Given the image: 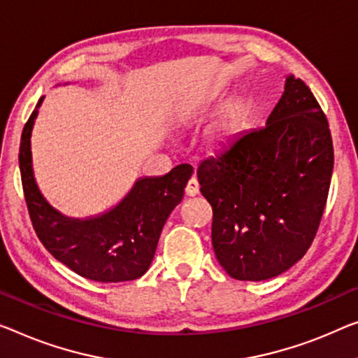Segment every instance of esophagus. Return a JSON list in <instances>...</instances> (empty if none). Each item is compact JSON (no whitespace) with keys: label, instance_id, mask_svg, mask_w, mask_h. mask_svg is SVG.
<instances>
[{"label":"esophagus","instance_id":"1","mask_svg":"<svg viewBox=\"0 0 358 358\" xmlns=\"http://www.w3.org/2000/svg\"><path fill=\"white\" fill-rule=\"evenodd\" d=\"M197 193H199V183H197L196 177H193L188 181V185H186V194L196 196Z\"/></svg>","mask_w":358,"mask_h":358}]
</instances>
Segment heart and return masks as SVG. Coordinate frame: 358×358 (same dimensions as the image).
Instances as JSON below:
<instances>
[{
	"instance_id": "heart-1",
	"label": "heart",
	"mask_w": 358,
	"mask_h": 358,
	"mask_svg": "<svg viewBox=\"0 0 358 358\" xmlns=\"http://www.w3.org/2000/svg\"><path fill=\"white\" fill-rule=\"evenodd\" d=\"M248 115H249V109L246 104L243 103L231 104L230 108L227 109L225 114L220 117V120L210 128L209 140L212 145L223 146L233 141L234 138L241 133L244 125H246Z\"/></svg>"
}]
</instances>
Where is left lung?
Wrapping results in <instances>:
<instances>
[{
    "label": "left lung",
    "mask_w": 358,
    "mask_h": 358,
    "mask_svg": "<svg viewBox=\"0 0 358 358\" xmlns=\"http://www.w3.org/2000/svg\"><path fill=\"white\" fill-rule=\"evenodd\" d=\"M333 164L327 115L292 76L264 128L201 162L197 180L213 212V252L231 278H273L306 255L327 206Z\"/></svg>",
    "instance_id": "left-lung-1"
}]
</instances>
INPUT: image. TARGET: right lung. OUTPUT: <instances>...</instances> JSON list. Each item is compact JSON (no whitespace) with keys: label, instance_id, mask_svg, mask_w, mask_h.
<instances>
[{"label":"right lung","instance_id":"right-lung-1","mask_svg":"<svg viewBox=\"0 0 358 358\" xmlns=\"http://www.w3.org/2000/svg\"><path fill=\"white\" fill-rule=\"evenodd\" d=\"M43 99L27 120L19 148L24 196L36 236L52 257L83 278L101 282L140 278L152 262L170 212L183 199L193 167L181 164L164 177L140 178L103 215L85 220L62 215L41 196L31 169L30 136Z\"/></svg>","mask_w":358,"mask_h":358}]
</instances>
